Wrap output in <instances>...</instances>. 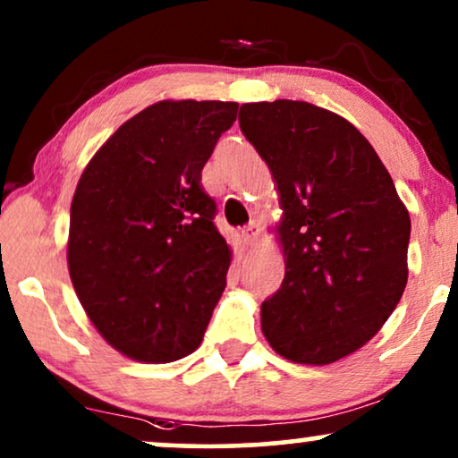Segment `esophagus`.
<instances>
[{"label":"esophagus","mask_w":458,"mask_h":458,"mask_svg":"<svg viewBox=\"0 0 458 458\" xmlns=\"http://www.w3.org/2000/svg\"><path fill=\"white\" fill-rule=\"evenodd\" d=\"M259 235H260V227H259L257 221H252L250 225H248V227L242 229V237H243V242H246V243H254L259 240Z\"/></svg>","instance_id":"esophagus-1"}]
</instances>
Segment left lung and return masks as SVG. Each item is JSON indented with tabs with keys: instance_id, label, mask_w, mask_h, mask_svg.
Segmentation results:
<instances>
[{
	"instance_id": "1",
	"label": "left lung",
	"mask_w": 458,
	"mask_h": 458,
	"mask_svg": "<svg viewBox=\"0 0 458 458\" xmlns=\"http://www.w3.org/2000/svg\"><path fill=\"white\" fill-rule=\"evenodd\" d=\"M240 128L280 195L282 288L263 335L296 364L347 358L383 328L408 282L411 215L364 134L302 100L240 106Z\"/></svg>"
}]
</instances>
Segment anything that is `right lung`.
<instances>
[{
    "mask_svg": "<svg viewBox=\"0 0 458 458\" xmlns=\"http://www.w3.org/2000/svg\"><path fill=\"white\" fill-rule=\"evenodd\" d=\"M237 103L159 100L103 142L81 172L67 240L94 328L130 360L168 364L199 347L233 259L201 168Z\"/></svg>",
    "mask_w": 458,
    "mask_h": 458,
    "instance_id": "right-lung-1",
    "label": "right lung"
}]
</instances>
